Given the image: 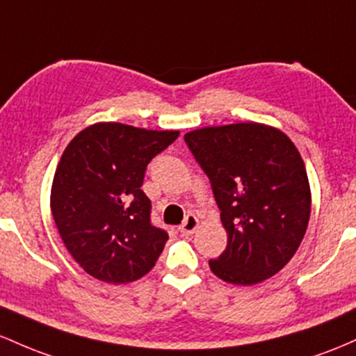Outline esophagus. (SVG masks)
Listing matches in <instances>:
<instances>
[{
  "label": "esophagus",
  "instance_id": "obj_1",
  "mask_svg": "<svg viewBox=\"0 0 356 356\" xmlns=\"http://www.w3.org/2000/svg\"><path fill=\"white\" fill-rule=\"evenodd\" d=\"M198 225H200V222H198L197 215L190 213V215H186L185 222H183L181 225H179V229H178V230L181 232L183 235H191V234H193L195 230L198 229Z\"/></svg>",
  "mask_w": 356,
  "mask_h": 356
}]
</instances>
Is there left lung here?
Masks as SVG:
<instances>
[{
    "mask_svg": "<svg viewBox=\"0 0 356 356\" xmlns=\"http://www.w3.org/2000/svg\"><path fill=\"white\" fill-rule=\"evenodd\" d=\"M211 183L227 247L209 261L230 284L273 277L296 254L311 213L305 161L282 131L259 122L211 126L185 134Z\"/></svg>",
    "mask_w": 356,
    "mask_h": 356,
    "instance_id": "left-lung-1",
    "label": "left lung"
}]
</instances>
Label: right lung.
<instances>
[{
  "mask_svg": "<svg viewBox=\"0 0 356 356\" xmlns=\"http://www.w3.org/2000/svg\"><path fill=\"white\" fill-rule=\"evenodd\" d=\"M178 136L97 122L65 147L51 183V215L67 250L92 277L126 284L156 264L168 234L151 223L141 186L147 163Z\"/></svg>",
  "mask_w": 356,
  "mask_h": 356,
  "instance_id": "1",
  "label": "right lung"
}]
</instances>
